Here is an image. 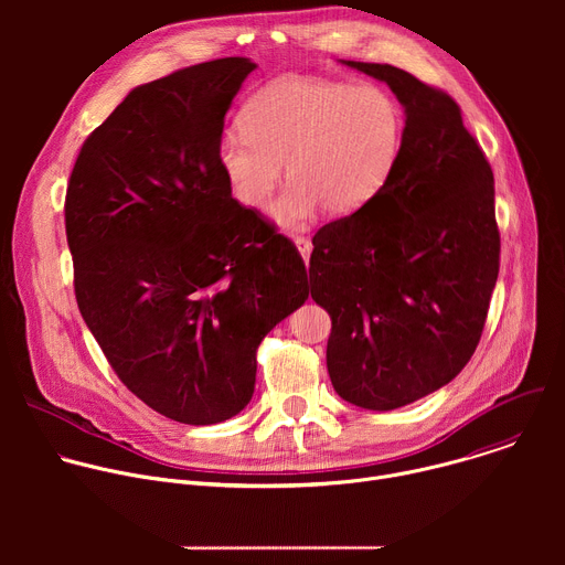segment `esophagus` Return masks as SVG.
<instances>
[{
  "label": "esophagus",
  "instance_id": "1",
  "mask_svg": "<svg viewBox=\"0 0 565 565\" xmlns=\"http://www.w3.org/2000/svg\"><path fill=\"white\" fill-rule=\"evenodd\" d=\"M295 246H297V250L301 253L303 262L308 264V259H310V250H312L310 238H306V236H295Z\"/></svg>",
  "mask_w": 565,
  "mask_h": 565
}]
</instances>
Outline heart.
Masks as SVG:
<instances>
[{
	"label": "heart",
	"instance_id": "b5f03b06",
	"mask_svg": "<svg viewBox=\"0 0 565 565\" xmlns=\"http://www.w3.org/2000/svg\"><path fill=\"white\" fill-rule=\"evenodd\" d=\"M244 131L218 142V163L248 207H266L284 177L290 181L273 207L286 230L317 212L349 216L391 181L405 145V111L380 85L319 77H281L253 96L241 114Z\"/></svg>",
	"mask_w": 565,
	"mask_h": 565
}]
</instances>
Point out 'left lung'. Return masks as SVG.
<instances>
[{
    "mask_svg": "<svg viewBox=\"0 0 565 565\" xmlns=\"http://www.w3.org/2000/svg\"><path fill=\"white\" fill-rule=\"evenodd\" d=\"M407 114L388 185L312 236L310 297L333 329L340 397L391 412L451 382L473 355L499 277L494 174L456 100L391 64L344 60Z\"/></svg>",
    "mask_w": 565,
    "mask_h": 565,
    "instance_id": "left-lung-1",
    "label": "left lung"
}]
</instances>
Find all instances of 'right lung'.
<instances>
[{"instance_id":"add662e5","label":"right lung","mask_w":565,"mask_h":565,"mask_svg":"<svg viewBox=\"0 0 565 565\" xmlns=\"http://www.w3.org/2000/svg\"><path fill=\"white\" fill-rule=\"evenodd\" d=\"M255 66L221 57L136 87L89 134L66 188L83 319L136 397L194 427L248 405L262 340L308 299L295 244L232 199L218 163Z\"/></svg>"}]
</instances>
